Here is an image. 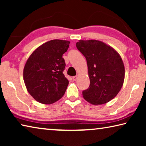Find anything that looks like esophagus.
Listing matches in <instances>:
<instances>
[{"label":"esophagus","instance_id":"obj_1","mask_svg":"<svg viewBox=\"0 0 146 146\" xmlns=\"http://www.w3.org/2000/svg\"><path fill=\"white\" fill-rule=\"evenodd\" d=\"M77 78H78V76L77 75L75 76H73V80L74 81H76V80H77Z\"/></svg>","mask_w":146,"mask_h":146}]
</instances>
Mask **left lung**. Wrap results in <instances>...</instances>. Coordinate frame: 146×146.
I'll return each mask as SVG.
<instances>
[{
	"label": "left lung",
	"mask_w": 146,
	"mask_h": 146,
	"mask_svg": "<svg viewBox=\"0 0 146 146\" xmlns=\"http://www.w3.org/2000/svg\"><path fill=\"white\" fill-rule=\"evenodd\" d=\"M76 48L87 60L90 87L83 91L84 99L93 105L104 104L117 95L125 77L122 59L111 46L97 40H78Z\"/></svg>",
	"instance_id": "left-lung-1"
}]
</instances>
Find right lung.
<instances>
[{"label":"right lung","instance_id":"right-lung-1","mask_svg":"<svg viewBox=\"0 0 146 146\" xmlns=\"http://www.w3.org/2000/svg\"><path fill=\"white\" fill-rule=\"evenodd\" d=\"M70 41L49 40L38 47L27 60L23 78L28 93L35 100L51 104L63 97L69 81L63 74L65 60L62 58Z\"/></svg>","mask_w":146,"mask_h":146}]
</instances>
